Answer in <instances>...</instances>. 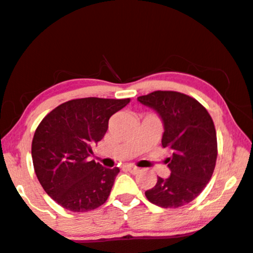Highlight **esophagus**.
<instances>
[{"instance_id":"1","label":"esophagus","mask_w":253,"mask_h":253,"mask_svg":"<svg viewBox=\"0 0 253 253\" xmlns=\"http://www.w3.org/2000/svg\"><path fill=\"white\" fill-rule=\"evenodd\" d=\"M125 169H126L127 171H129L130 173H136V172H139V168H136L135 165H133V164H127V165H125Z\"/></svg>"}]
</instances>
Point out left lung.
Returning a JSON list of instances; mask_svg holds the SVG:
<instances>
[{
	"label": "left lung",
	"mask_w": 253,
	"mask_h": 253,
	"mask_svg": "<svg viewBox=\"0 0 253 253\" xmlns=\"http://www.w3.org/2000/svg\"><path fill=\"white\" fill-rule=\"evenodd\" d=\"M138 101L158 113L164 125L162 146L172 152L170 176L158 177L145 195L159 207H182L201 194L213 175L217 156L213 120L199 101L182 92L158 90Z\"/></svg>",
	"instance_id": "8db88e82"
}]
</instances>
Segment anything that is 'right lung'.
I'll list each match as a JSON object with an SVG mask.
<instances>
[{
	"label": "right lung",
	"instance_id": "right-lung-1",
	"mask_svg": "<svg viewBox=\"0 0 253 253\" xmlns=\"http://www.w3.org/2000/svg\"><path fill=\"white\" fill-rule=\"evenodd\" d=\"M127 103L129 98H77L58 106L39 124L32 141L34 171L58 205L78 213L107 201L120 170L89 157L106 134L109 118Z\"/></svg>",
	"mask_w": 253,
	"mask_h": 253
}]
</instances>
